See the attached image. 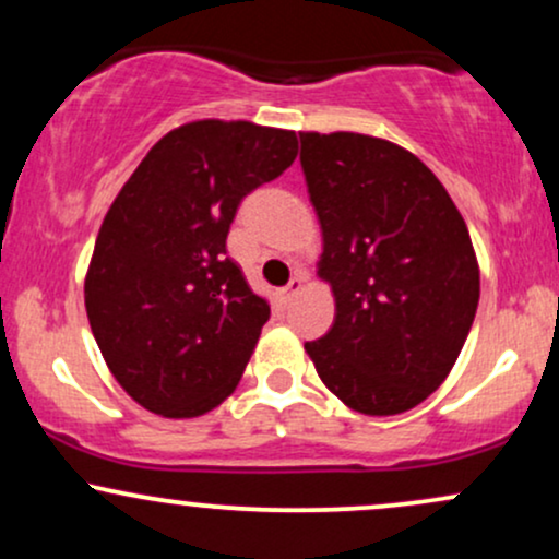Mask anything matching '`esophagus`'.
<instances>
[{"label":"esophagus","mask_w":559,"mask_h":559,"mask_svg":"<svg viewBox=\"0 0 559 559\" xmlns=\"http://www.w3.org/2000/svg\"><path fill=\"white\" fill-rule=\"evenodd\" d=\"M301 286H305V278H301V275H294L292 281H288V284L281 288V299H292V297H297V294L301 292Z\"/></svg>","instance_id":"esophagus-1"}]
</instances>
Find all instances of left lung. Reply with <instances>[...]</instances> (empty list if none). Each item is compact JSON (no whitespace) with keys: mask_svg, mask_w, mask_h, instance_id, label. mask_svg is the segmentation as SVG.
I'll list each match as a JSON object with an SVG mask.
<instances>
[{"mask_svg":"<svg viewBox=\"0 0 559 559\" xmlns=\"http://www.w3.org/2000/svg\"><path fill=\"white\" fill-rule=\"evenodd\" d=\"M301 170L323 230L318 275L336 316L305 352L362 415L433 394L476 318L480 271L452 197L413 152L365 133L301 131Z\"/></svg>","mask_w":559,"mask_h":559,"instance_id":"1","label":"left lung"}]
</instances>
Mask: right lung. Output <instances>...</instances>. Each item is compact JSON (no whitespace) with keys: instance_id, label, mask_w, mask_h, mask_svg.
I'll use <instances>...</instances> for the list:
<instances>
[{"instance_id":"right-lung-1","label":"right lung","mask_w":559,"mask_h":559,"mask_svg":"<svg viewBox=\"0 0 559 559\" xmlns=\"http://www.w3.org/2000/svg\"><path fill=\"white\" fill-rule=\"evenodd\" d=\"M297 157V133L194 120L146 152L102 221L83 284L102 357L131 400L197 418L239 386L271 318L226 236L241 199Z\"/></svg>"}]
</instances>
